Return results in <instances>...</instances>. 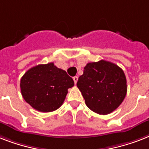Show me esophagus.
Wrapping results in <instances>:
<instances>
[{
	"instance_id": "1",
	"label": "esophagus",
	"mask_w": 149,
	"mask_h": 149,
	"mask_svg": "<svg viewBox=\"0 0 149 149\" xmlns=\"http://www.w3.org/2000/svg\"><path fill=\"white\" fill-rule=\"evenodd\" d=\"M73 80H74L75 84H77V81H78V77H77V76H76V77H73Z\"/></svg>"
}]
</instances>
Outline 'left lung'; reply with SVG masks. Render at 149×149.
<instances>
[{"mask_svg": "<svg viewBox=\"0 0 149 149\" xmlns=\"http://www.w3.org/2000/svg\"><path fill=\"white\" fill-rule=\"evenodd\" d=\"M77 85L86 106L103 115L118 108L127 93V80L122 69L105 60L87 63Z\"/></svg>", "mask_w": 149, "mask_h": 149, "instance_id": "1", "label": "left lung"}]
</instances>
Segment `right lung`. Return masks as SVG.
Wrapping results in <instances>:
<instances>
[{"mask_svg":"<svg viewBox=\"0 0 149 149\" xmlns=\"http://www.w3.org/2000/svg\"><path fill=\"white\" fill-rule=\"evenodd\" d=\"M73 79L53 63L40 64L29 70L21 79V92L24 100L41 112H51L63 104Z\"/></svg>","mask_w":149,"mask_h":149,"instance_id":"1","label":"right lung"}]
</instances>
